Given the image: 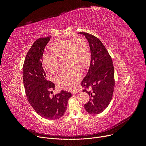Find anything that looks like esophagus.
Segmentation results:
<instances>
[{
	"label": "esophagus",
	"mask_w": 146,
	"mask_h": 146,
	"mask_svg": "<svg viewBox=\"0 0 146 146\" xmlns=\"http://www.w3.org/2000/svg\"><path fill=\"white\" fill-rule=\"evenodd\" d=\"M79 92L78 90H73V91H72V94H77Z\"/></svg>",
	"instance_id": "obj_1"
}]
</instances>
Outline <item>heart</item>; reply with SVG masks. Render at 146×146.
<instances>
[{"label":"heart","mask_w":146,"mask_h":146,"mask_svg":"<svg viewBox=\"0 0 146 146\" xmlns=\"http://www.w3.org/2000/svg\"><path fill=\"white\" fill-rule=\"evenodd\" d=\"M54 53H44L43 64L48 71L55 73L58 70V58L67 57V69L61 72L56 77L57 85L61 88L71 90L75 88L82 76L78 66L86 67L89 63L90 53L89 46L83 40H57L51 45Z\"/></svg>","instance_id":"heart-1"}]
</instances>
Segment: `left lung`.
I'll list each match as a JSON object with an SVG mask.
<instances>
[{
  "label": "left lung",
  "instance_id": "8db88e82",
  "mask_svg": "<svg viewBox=\"0 0 146 146\" xmlns=\"http://www.w3.org/2000/svg\"><path fill=\"white\" fill-rule=\"evenodd\" d=\"M85 35L90 49V63L88 72L82 80L83 90L89 95V101L84 106L90 114L103 112L110 104L115 86L114 68L112 58L104 45L96 36L86 33Z\"/></svg>",
  "mask_w": 146,
  "mask_h": 146
}]
</instances>
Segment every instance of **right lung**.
Wrapping results in <instances>:
<instances>
[{
	"label": "right lung",
	"mask_w": 146,
	"mask_h": 146,
	"mask_svg": "<svg viewBox=\"0 0 146 146\" xmlns=\"http://www.w3.org/2000/svg\"><path fill=\"white\" fill-rule=\"evenodd\" d=\"M51 36L40 38L29 50L23 66V82L28 101L35 111L45 119L54 120L64 115L70 92L61 90L51 95L55 85L48 81L42 66V56Z\"/></svg>",
	"instance_id": "obj_1"
}]
</instances>
